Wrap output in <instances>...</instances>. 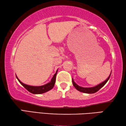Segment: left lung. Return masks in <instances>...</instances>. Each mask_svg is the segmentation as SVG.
Masks as SVG:
<instances>
[{
  "mask_svg": "<svg viewBox=\"0 0 126 126\" xmlns=\"http://www.w3.org/2000/svg\"><path fill=\"white\" fill-rule=\"evenodd\" d=\"M112 72H110V76L108 77L106 79L103 81V82L101 83L98 84H97V86H95L92 87H80L79 86H78V84H77L75 82H74L73 79L72 78V82H73V84L74 87L77 89L78 91L79 92H81L83 93H88V94H92V93H94L95 92H97V91H98L100 89H101L102 87H103L104 85L106 84L107 82H108V80H109V79L110 78V74H111Z\"/></svg>",
  "mask_w": 126,
  "mask_h": 126,
  "instance_id": "obj_1",
  "label": "left lung"
}]
</instances>
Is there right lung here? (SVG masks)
<instances>
[{"label": "right lung", "instance_id": "add662e5", "mask_svg": "<svg viewBox=\"0 0 126 126\" xmlns=\"http://www.w3.org/2000/svg\"><path fill=\"white\" fill-rule=\"evenodd\" d=\"M57 72H58V69H57V71H56V73L54 74V76H53L52 79H51V80L49 82H48V83H47L44 85H43V86H30V85L24 84L19 79V78L17 77L16 76V77L17 78V79H18L19 82L20 83L22 84L27 91H28L29 92H31L33 94H42L51 90V89L54 87Z\"/></svg>", "mask_w": 126, "mask_h": 126}]
</instances>
